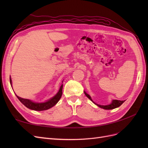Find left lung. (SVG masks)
Returning <instances> with one entry per match:
<instances>
[{
  "label": "left lung",
  "instance_id": "8db88e82",
  "mask_svg": "<svg viewBox=\"0 0 148 148\" xmlns=\"http://www.w3.org/2000/svg\"><path fill=\"white\" fill-rule=\"evenodd\" d=\"M84 92V95H86L89 99H90L91 101H92V100L91 99V98L90 97V96H89L88 94H87L86 92ZM125 101H119V100H113L112 101V102L109 105H107V106H102V105H99V104H96L95 102H93L95 103V104L96 105H97V106H99V107H101V108H102L104 109H106V110H110V109H115V108H117V107H119V106H120L121 105H122L123 103Z\"/></svg>",
  "mask_w": 148,
  "mask_h": 148
}]
</instances>
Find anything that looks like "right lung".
<instances>
[{
  "label": "right lung",
  "mask_w": 148,
  "mask_h": 148,
  "mask_svg": "<svg viewBox=\"0 0 148 148\" xmlns=\"http://www.w3.org/2000/svg\"><path fill=\"white\" fill-rule=\"evenodd\" d=\"M10 84H12V79L10 77ZM62 88H63V84L61 85L59 92H57V94L55 96H53L50 100L47 101V102H42V103L34 102L29 99H24V98H21L16 95V96L18 97V99H19V101L24 106H25L26 107H27V108L30 109L31 110H38V111L45 110L51 108V107L53 106H54L58 102V101L60 100L62 95Z\"/></svg>",
  "instance_id": "add662e5"
}]
</instances>
